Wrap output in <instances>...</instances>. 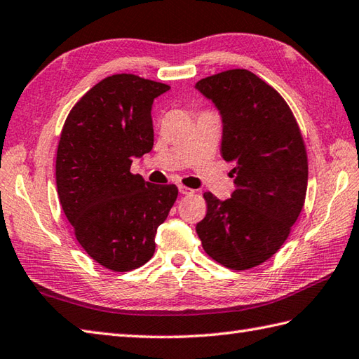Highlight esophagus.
I'll return each mask as SVG.
<instances>
[{
	"mask_svg": "<svg viewBox=\"0 0 359 359\" xmlns=\"http://www.w3.org/2000/svg\"><path fill=\"white\" fill-rule=\"evenodd\" d=\"M179 191H180V194H193L194 189L187 188V187H184V185H179Z\"/></svg>",
	"mask_w": 359,
	"mask_h": 359,
	"instance_id": "obj_1",
	"label": "esophagus"
}]
</instances>
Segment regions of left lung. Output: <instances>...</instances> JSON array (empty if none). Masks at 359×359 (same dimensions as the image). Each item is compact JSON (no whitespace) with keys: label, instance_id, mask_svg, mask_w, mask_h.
I'll use <instances>...</instances> for the list:
<instances>
[{"label":"left lung","instance_id":"obj_1","mask_svg":"<svg viewBox=\"0 0 359 359\" xmlns=\"http://www.w3.org/2000/svg\"><path fill=\"white\" fill-rule=\"evenodd\" d=\"M222 117L220 154L233 163L236 189L219 201L205 193L196 226L210 257L231 270L261 265L284 245L304 207L309 163L299 126L276 89L247 69L196 83Z\"/></svg>","mask_w":359,"mask_h":359}]
</instances>
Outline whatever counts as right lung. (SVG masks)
<instances>
[{
    "label": "right lung",
    "instance_id": "right-lung-1",
    "mask_svg": "<svg viewBox=\"0 0 359 359\" xmlns=\"http://www.w3.org/2000/svg\"><path fill=\"white\" fill-rule=\"evenodd\" d=\"M168 89L133 74L111 75L80 98L60 135V203L83 250L112 271L149 261L157 228L177 199L175 185L131 172L133 160L152 149V102Z\"/></svg>",
    "mask_w": 359,
    "mask_h": 359
}]
</instances>
